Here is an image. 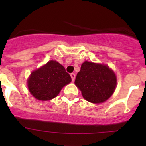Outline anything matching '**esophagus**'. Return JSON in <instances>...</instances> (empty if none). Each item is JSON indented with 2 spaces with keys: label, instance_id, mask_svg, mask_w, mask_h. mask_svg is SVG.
I'll return each instance as SVG.
<instances>
[{
  "label": "esophagus",
  "instance_id": "1",
  "mask_svg": "<svg viewBox=\"0 0 146 146\" xmlns=\"http://www.w3.org/2000/svg\"><path fill=\"white\" fill-rule=\"evenodd\" d=\"M70 77H71L72 81H74L75 78H76V74H75V73H71V74H70Z\"/></svg>",
  "mask_w": 146,
  "mask_h": 146
}]
</instances>
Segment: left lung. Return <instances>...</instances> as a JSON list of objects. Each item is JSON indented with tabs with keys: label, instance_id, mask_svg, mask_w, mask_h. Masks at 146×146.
Here are the masks:
<instances>
[{
	"label": "left lung",
	"instance_id": "left-lung-1",
	"mask_svg": "<svg viewBox=\"0 0 146 146\" xmlns=\"http://www.w3.org/2000/svg\"><path fill=\"white\" fill-rule=\"evenodd\" d=\"M75 84L86 100L101 103L114 93L117 78L108 66L85 61L76 76Z\"/></svg>",
	"mask_w": 146,
	"mask_h": 146
}]
</instances>
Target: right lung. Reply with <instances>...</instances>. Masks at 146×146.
Wrapping results in <instances>:
<instances>
[{
    "label": "right lung",
    "mask_w": 146,
    "mask_h": 146,
    "mask_svg": "<svg viewBox=\"0 0 146 146\" xmlns=\"http://www.w3.org/2000/svg\"><path fill=\"white\" fill-rule=\"evenodd\" d=\"M71 81L70 75L62 65L50 61L32 72L28 79L30 93L39 100H49L58 95L62 88Z\"/></svg>",
    "instance_id": "obj_1"
}]
</instances>
